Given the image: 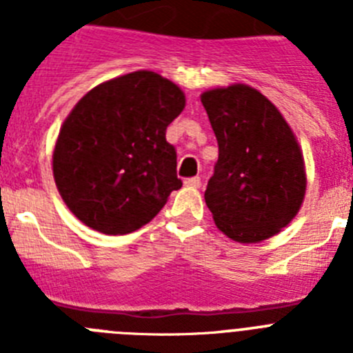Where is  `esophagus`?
I'll use <instances>...</instances> for the list:
<instances>
[{
  "label": "esophagus",
  "mask_w": 353,
  "mask_h": 353,
  "mask_svg": "<svg viewBox=\"0 0 353 353\" xmlns=\"http://www.w3.org/2000/svg\"><path fill=\"white\" fill-rule=\"evenodd\" d=\"M183 185L192 187V189H198V187L201 185V179H199V176H194V179H187L185 182H183Z\"/></svg>",
  "instance_id": "obj_1"
}]
</instances>
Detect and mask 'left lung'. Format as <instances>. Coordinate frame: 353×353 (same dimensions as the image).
Here are the masks:
<instances>
[{
	"label": "left lung",
	"mask_w": 353,
	"mask_h": 353,
	"mask_svg": "<svg viewBox=\"0 0 353 353\" xmlns=\"http://www.w3.org/2000/svg\"><path fill=\"white\" fill-rule=\"evenodd\" d=\"M201 104L219 145L205 191L215 226L240 244L277 235L299 214L307 185L304 155L292 127L249 84L207 90Z\"/></svg>",
	"instance_id": "obj_1"
}]
</instances>
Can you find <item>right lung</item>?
I'll return each mask as SVG.
<instances>
[{"mask_svg":"<svg viewBox=\"0 0 353 353\" xmlns=\"http://www.w3.org/2000/svg\"><path fill=\"white\" fill-rule=\"evenodd\" d=\"M183 108L179 84L152 70L90 90L52 150V176L68 210L104 235H127L154 219L182 187L166 129Z\"/></svg>","mask_w":353,"mask_h":353,"instance_id":"add662e5","label":"right lung"}]
</instances>
